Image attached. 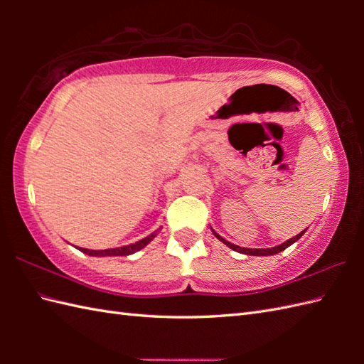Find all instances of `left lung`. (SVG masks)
Listing matches in <instances>:
<instances>
[{"label":"left lung","instance_id":"8db88e82","mask_svg":"<svg viewBox=\"0 0 364 364\" xmlns=\"http://www.w3.org/2000/svg\"><path fill=\"white\" fill-rule=\"evenodd\" d=\"M305 231H306V228H305L304 231H301V233H299L297 236H294V237L288 239V241L283 242V244H280V245L272 247V249H245V247H239V245H235V244H231V242L225 241V239H223L222 236H219L218 233H215L214 230H213V233H214V236H215V237L219 239V241H222L223 244L228 245L231 250L239 252V253H244V255H253V257H267V255H275V253H280V252H283L284 249H288V247H289L291 244H294V242L297 241V239H300V237H301V235H304Z\"/></svg>","mask_w":364,"mask_h":364}]
</instances>
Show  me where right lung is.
<instances>
[{"label": "right lung", "mask_w": 364, "mask_h": 364, "mask_svg": "<svg viewBox=\"0 0 364 364\" xmlns=\"http://www.w3.org/2000/svg\"><path fill=\"white\" fill-rule=\"evenodd\" d=\"M158 231H154V233L149 235L146 237L141 239V241H137L134 244H129V245H123V247H115V249H106V250H90V249H80L82 253L90 255V257H127V255H133L134 252H139L146 244H150L154 237H156Z\"/></svg>", "instance_id": "right-lung-1"}]
</instances>
